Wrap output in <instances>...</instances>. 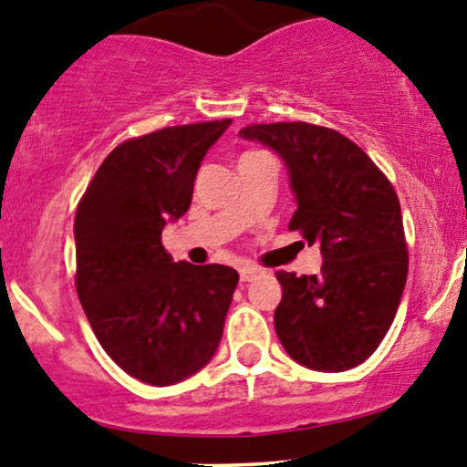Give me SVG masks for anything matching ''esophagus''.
<instances>
[{"label":"esophagus","mask_w":467,"mask_h":467,"mask_svg":"<svg viewBox=\"0 0 467 467\" xmlns=\"http://www.w3.org/2000/svg\"><path fill=\"white\" fill-rule=\"evenodd\" d=\"M257 273H260V268L242 266V268H239V280H242V282H251V280H255Z\"/></svg>","instance_id":"34e87169"}]
</instances>
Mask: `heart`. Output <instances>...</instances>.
Instances as JSON below:
<instances>
[{
    "label": "heart",
    "mask_w": 467,
    "mask_h": 467,
    "mask_svg": "<svg viewBox=\"0 0 467 467\" xmlns=\"http://www.w3.org/2000/svg\"><path fill=\"white\" fill-rule=\"evenodd\" d=\"M246 155H251V153H246Z\"/></svg>",
    "instance_id": "heart-1"
}]
</instances>
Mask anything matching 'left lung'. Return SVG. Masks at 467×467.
I'll use <instances>...</instances> for the list:
<instances>
[{
  "label": "left lung",
  "mask_w": 467,
  "mask_h": 467,
  "mask_svg": "<svg viewBox=\"0 0 467 467\" xmlns=\"http://www.w3.org/2000/svg\"><path fill=\"white\" fill-rule=\"evenodd\" d=\"M244 140L275 150L289 173V230L321 244L318 275L277 271V338L300 366L341 373L364 364L389 332L407 285L402 210L389 178L352 140L305 121L253 124Z\"/></svg>",
  "instance_id": "obj_1"
}]
</instances>
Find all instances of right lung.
I'll list each match as a JSON object with an SVG mask.
<instances>
[{"instance_id":"add662e5","label":"right lung","mask_w":467,"mask_h":467,"mask_svg":"<svg viewBox=\"0 0 467 467\" xmlns=\"http://www.w3.org/2000/svg\"><path fill=\"white\" fill-rule=\"evenodd\" d=\"M233 119L171 126L119 144L74 219L77 291L103 350L130 378L169 386L199 373L223 334L239 273L173 262L162 230L190 210L207 149Z\"/></svg>"}]
</instances>
